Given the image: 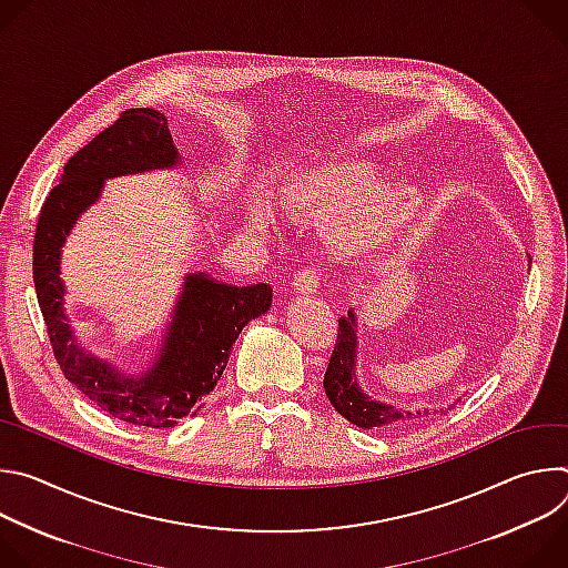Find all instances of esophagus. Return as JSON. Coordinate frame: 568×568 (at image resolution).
Instances as JSON below:
<instances>
[{
  "mask_svg": "<svg viewBox=\"0 0 568 568\" xmlns=\"http://www.w3.org/2000/svg\"><path fill=\"white\" fill-rule=\"evenodd\" d=\"M321 278H323V274H321L318 267H303V270H298L294 274V283L292 285L301 294H314L318 290V285H321Z\"/></svg>",
  "mask_w": 568,
  "mask_h": 568,
  "instance_id": "1",
  "label": "esophagus"
}]
</instances>
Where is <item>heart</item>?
<instances>
[{
  "instance_id": "heart-1",
  "label": "heart",
  "mask_w": 568,
  "mask_h": 568,
  "mask_svg": "<svg viewBox=\"0 0 568 568\" xmlns=\"http://www.w3.org/2000/svg\"><path fill=\"white\" fill-rule=\"evenodd\" d=\"M290 202L316 217L342 215L337 235L353 247H371L414 211V193L397 182H379L377 169L364 159L333 161L305 173L290 189ZM256 229L270 226V209L252 213Z\"/></svg>"
}]
</instances>
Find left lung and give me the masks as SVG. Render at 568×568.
Here are the masks:
<instances>
[{
    "label": "left lung",
    "instance_id": "8db88e82",
    "mask_svg": "<svg viewBox=\"0 0 568 568\" xmlns=\"http://www.w3.org/2000/svg\"><path fill=\"white\" fill-rule=\"evenodd\" d=\"M353 326H355V316L351 310L348 316L339 318L335 351L331 355L326 377H323V388H326V395H328L333 407L348 423H353L362 429H395V427L407 425L416 418L432 416L429 412H404V409L390 407V404L371 399L357 386V382L353 379L355 351H357V339H355Z\"/></svg>",
    "mask_w": 568,
    "mask_h": 568
}]
</instances>
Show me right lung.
Instances as JSON below:
<instances>
[{
	"label": "right lung",
	"mask_w": 568,
	"mask_h": 568,
	"mask_svg": "<svg viewBox=\"0 0 568 568\" xmlns=\"http://www.w3.org/2000/svg\"><path fill=\"white\" fill-rule=\"evenodd\" d=\"M178 161L164 114L150 108L121 112L67 161L62 180L40 209L33 237L36 294L62 375L112 418L152 429L173 427L202 409L242 328L270 310L272 287H233L202 274L189 276L159 359L141 375H123L73 342L62 305L60 247L75 217L97 202L105 178Z\"/></svg>",
	"instance_id": "1"
}]
</instances>
